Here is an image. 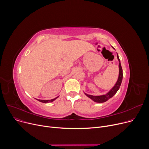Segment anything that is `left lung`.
Instances as JSON below:
<instances>
[{
    "label": "left lung",
    "mask_w": 149,
    "mask_h": 149,
    "mask_svg": "<svg viewBox=\"0 0 149 149\" xmlns=\"http://www.w3.org/2000/svg\"><path fill=\"white\" fill-rule=\"evenodd\" d=\"M117 59L119 61V65H118L119 66V75H118V80H117L116 84H115V85L113 86V88L108 93H107L106 94L102 95H95H95H89V94H87L85 93V94L87 96V97H88L89 98L92 99L95 102L103 103V102H107L108 100H109V99L112 97L113 96L116 94V93L120 88V86L121 82H122V79H123V70H122V67H121V63H120V60L119 59V57H118V55L117 54Z\"/></svg>",
    "instance_id": "obj_1"
}]
</instances>
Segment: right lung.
I'll use <instances>...</instances> for the list:
<instances>
[{"label": "right lung", "instance_id": "right-lung-1", "mask_svg": "<svg viewBox=\"0 0 149 149\" xmlns=\"http://www.w3.org/2000/svg\"><path fill=\"white\" fill-rule=\"evenodd\" d=\"M58 97H56V98H55V99H51V100H38V99H37V100H38L39 102L47 103H49V102H52L53 101H54L55 100H56Z\"/></svg>", "mask_w": 149, "mask_h": 149}]
</instances>
